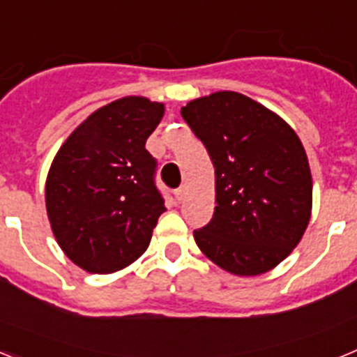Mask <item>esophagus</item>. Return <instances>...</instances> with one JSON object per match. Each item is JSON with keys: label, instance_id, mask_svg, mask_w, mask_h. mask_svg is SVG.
<instances>
[{"label": "esophagus", "instance_id": "34e87169", "mask_svg": "<svg viewBox=\"0 0 357 357\" xmlns=\"http://www.w3.org/2000/svg\"><path fill=\"white\" fill-rule=\"evenodd\" d=\"M185 193H188V188H185V185H182V188L176 189V193H175L176 200H178V202L184 200V198H185Z\"/></svg>", "mask_w": 357, "mask_h": 357}]
</instances>
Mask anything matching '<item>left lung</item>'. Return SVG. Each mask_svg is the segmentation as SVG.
<instances>
[{"label":"left lung","mask_w":357,"mask_h":357,"mask_svg":"<svg viewBox=\"0 0 357 357\" xmlns=\"http://www.w3.org/2000/svg\"><path fill=\"white\" fill-rule=\"evenodd\" d=\"M214 166L213 220L195 230L198 248L238 277L270 272L301 243L313 209L302 141L273 110L234 91L181 109Z\"/></svg>","instance_id":"obj_1"}]
</instances>
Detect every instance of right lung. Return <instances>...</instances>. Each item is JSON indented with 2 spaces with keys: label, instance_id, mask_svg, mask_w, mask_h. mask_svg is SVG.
<instances>
[{
  "label": "right lung",
  "instance_id": "right-lung-1",
  "mask_svg": "<svg viewBox=\"0 0 357 357\" xmlns=\"http://www.w3.org/2000/svg\"><path fill=\"white\" fill-rule=\"evenodd\" d=\"M164 103L125 96L94 110L59 148L46 176V213L59 247L89 273L139 259L164 200L144 148Z\"/></svg>",
  "mask_w": 357,
  "mask_h": 357
}]
</instances>
